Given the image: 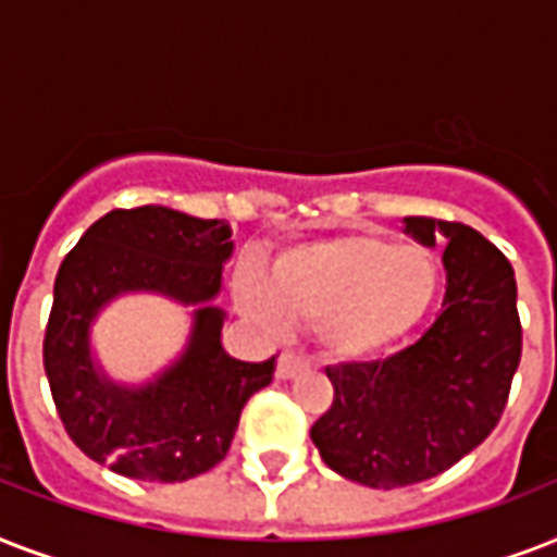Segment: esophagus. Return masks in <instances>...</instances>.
I'll use <instances>...</instances> for the list:
<instances>
[{
    "label": "esophagus",
    "instance_id": "esophagus-1",
    "mask_svg": "<svg viewBox=\"0 0 557 557\" xmlns=\"http://www.w3.org/2000/svg\"><path fill=\"white\" fill-rule=\"evenodd\" d=\"M312 367V361L304 356V352H295V349H286L277 361V379H295L297 372H304Z\"/></svg>",
    "mask_w": 557,
    "mask_h": 557
}]
</instances>
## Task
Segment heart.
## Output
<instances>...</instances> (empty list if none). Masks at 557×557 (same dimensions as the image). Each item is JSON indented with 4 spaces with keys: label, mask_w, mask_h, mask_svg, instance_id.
<instances>
[{
    "label": "heart",
    "mask_w": 557,
    "mask_h": 557,
    "mask_svg": "<svg viewBox=\"0 0 557 557\" xmlns=\"http://www.w3.org/2000/svg\"><path fill=\"white\" fill-rule=\"evenodd\" d=\"M436 253L384 234L332 236L288 248L271 265L269 286L239 280V306L262 323L283 318L318 326L335 356H367L410 332L440 292Z\"/></svg>",
    "instance_id": "b5f03b06"
}]
</instances>
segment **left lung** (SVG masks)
<instances>
[{
    "mask_svg": "<svg viewBox=\"0 0 557 557\" xmlns=\"http://www.w3.org/2000/svg\"><path fill=\"white\" fill-rule=\"evenodd\" d=\"M405 225L424 245L448 239L442 312L401 352L326 367L335 396L312 424L323 462L372 488L422 483L471 454L500 422L523 352L506 253L462 222L407 216Z\"/></svg>",
    "mask_w": 557,
    "mask_h": 557,
    "instance_id": "left-lung-1",
    "label": "left lung"
}]
</instances>
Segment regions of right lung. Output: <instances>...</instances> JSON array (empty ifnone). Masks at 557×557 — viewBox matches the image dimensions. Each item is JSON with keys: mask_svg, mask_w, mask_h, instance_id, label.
<instances>
[{"mask_svg": "<svg viewBox=\"0 0 557 557\" xmlns=\"http://www.w3.org/2000/svg\"><path fill=\"white\" fill-rule=\"evenodd\" d=\"M225 219L144 205L109 210L65 253L54 280L42 364L72 442L115 474L182 483L222 462L245 401L274 379L277 356L251 364L219 344L222 312L208 306L231 257ZM147 287L199 302L191 347L156 385L121 391L94 372L88 323L121 290Z\"/></svg>", "mask_w": 557, "mask_h": 557, "instance_id": "obj_1", "label": "right lung"}]
</instances>
